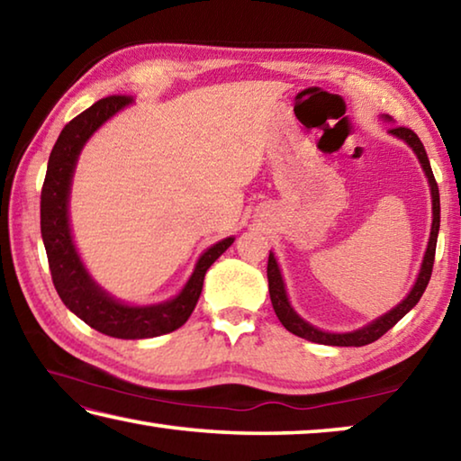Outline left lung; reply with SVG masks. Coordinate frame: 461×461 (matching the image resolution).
I'll list each match as a JSON object with an SVG mask.
<instances>
[{
	"label": "left lung",
	"mask_w": 461,
	"mask_h": 461,
	"mask_svg": "<svg viewBox=\"0 0 461 461\" xmlns=\"http://www.w3.org/2000/svg\"><path fill=\"white\" fill-rule=\"evenodd\" d=\"M390 134L401 138L407 142L412 150H415L417 158L420 162V167H423L425 175H427V181L429 186H431V201H433V223H431V236H429V244H427V252H425V258L423 264H420V272L417 276V283L415 286L411 288V293L407 294V299L402 303H399L393 311H388L386 315L378 317L376 321H372L370 325L362 327V330H356V331H349V333H327L317 330V327L309 325L305 319H301L299 315L294 313V309L291 307V303H288V296L285 291V283H283V276H280V270H278V264L275 254L270 252L268 256V291H270V301H272V307H275V313L280 319V323H283L288 331L299 335L303 339H309V341H315V343H323V346H354V348H360V346H368V343L376 341L378 338H382L390 327H394L396 323L401 321V319L409 313V311L417 305L420 296H423L425 288L429 285V278H431V272H433V262H435V246H437V233H439V189H437V183H435V176H433V170L431 165H429V158H427V152H425V146L420 142L419 136L415 131L409 130V128H390L388 130Z\"/></svg>",
	"instance_id": "1"
}]
</instances>
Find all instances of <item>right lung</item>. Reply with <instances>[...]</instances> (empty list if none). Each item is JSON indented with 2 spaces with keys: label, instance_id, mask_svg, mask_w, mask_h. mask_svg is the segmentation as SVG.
I'll return each instance as SVG.
<instances>
[{
  "label": "right lung",
  "instance_id": "1",
  "mask_svg": "<svg viewBox=\"0 0 461 461\" xmlns=\"http://www.w3.org/2000/svg\"><path fill=\"white\" fill-rule=\"evenodd\" d=\"M130 104V95H109L85 109L62 128L50 152L42 185L41 231L46 256H49L52 283L62 303L89 327L109 338L144 339L170 333L185 325L199 301L207 268L233 244V238H225L209 248L199 258L183 291L175 299L158 303V305H123L89 276L77 254L71 228H68V193H71L75 165L93 131H97L99 126H104L112 115Z\"/></svg>",
  "mask_w": 461,
  "mask_h": 461
}]
</instances>
